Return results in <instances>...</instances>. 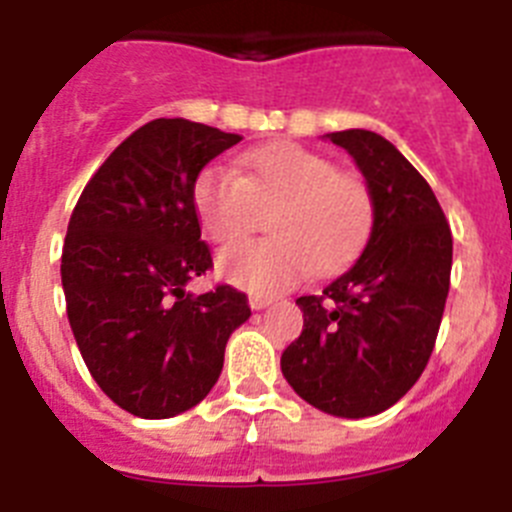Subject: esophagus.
Segmentation results:
<instances>
[{
    "label": "esophagus",
    "instance_id": "obj_1",
    "mask_svg": "<svg viewBox=\"0 0 512 512\" xmlns=\"http://www.w3.org/2000/svg\"><path fill=\"white\" fill-rule=\"evenodd\" d=\"M271 302H274V297H266V295L248 297V305H251V310H264V307H269Z\"/></svg>",
    "mask_w": 512,
    "mask_h": 512
}]
</instances>
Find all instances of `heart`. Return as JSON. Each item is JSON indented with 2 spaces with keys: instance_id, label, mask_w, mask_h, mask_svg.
I'll list each match as a JSON object with an SVG mask.
<instances>
[{
  "instance_id": "1",
  "label": "heart",
  "mask_w": 512,
  "mask_h": 512,
  "mask_svg": "<svg viewBox=\"0 0 512 512\" xmlns=\"http://www.w3.org/2000/svg\"><path fill=\"white\" fill-rule=\"evenodd\" d=\"M264 241L230 246L220 271L251 292H279L307 269L330 274L354 261L374 228V194L354 171L295 143H271L238 158V171L207 166L194 182V210L215 243L246 238L259 210Z\"/></svg>"
}]
</instances>
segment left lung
<instances>
[{"instance_id":"1","label":"left lung","mask_w":512,"mask_h":512,"mask_svg":"<svg viewBox=\"0 0 512 512\" xmlns=\"http://www.w3.org/2000/svg\"><path fill=\"white\" fill-rule=\"evenodd\" d=\"M354 156L374 194L364 253L323 295L297 300L302 333L282 374L312 408L369 418L418 382L436 346L451 282V228L436 194L390 140L372 130L328 133Z\"/></svg>"}]
</instances>
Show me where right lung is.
I'll return each instance as SVG.
<instances>
[{
	"mask_svg": "<svg viewBox=\"0 0 512 512\" xmlns=\"http://www.w3.org/2000/svg\"><path fill=\"white\" fill-rule=\"evenodd\" d=\"M238 140L182 117L146 122L71 212L61 282L76 346L104 395L138 418H174L205 400L230 333L251 318L230 284L184 289L212 266L194 182Z\"/></svg>",
	"mask_w": 512,
	"mask_h": 512,
	"instance_id": "right-lung-1",
	"label": "right lung"
}]
</instances>
